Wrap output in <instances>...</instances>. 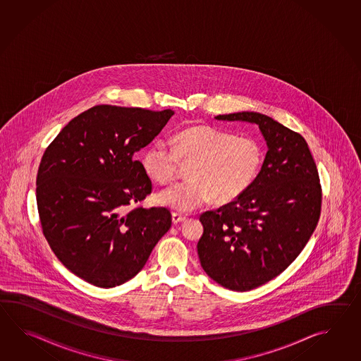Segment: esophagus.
<instances>
[{"label":"esophagus","mask_w":361,"mask_h":361,"mask_svg":"<svg viewBox=\"0 0 361 361\" xmlns=\"http://www.w3.org/2000/svg\"><path fill=\"white\" fill-rule=\"evenodd\" d=\"M185 219H187V218H185L184 215L178 214V213H173V214H171V221H173V223H174V224H178V223L184 222Z\"/></svg>","instance_id":"1"}]
</instances>
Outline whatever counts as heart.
<instances>
[{
  "mask_svg": "<svg viewBox=\"0 0 361 361\" xmlns=\"http://www.w3.org/2000/svg\"><path fill=\"white\" fill-rule=\"evenodd\" d=\"M174 147L157 139L142 154V168L159 184L176 178L180 161L192 162L190 179L157 193L161 207L191 213L210 200L228 204L243 196L261 170L263 152L259 143L249 137H236L207 125L178 131Z\"/></svg>",
  "mask_w": 361,
  "mask_h": 361,
  "instance_id": "heart-1",
  "label": "heart"
}]
</instances>
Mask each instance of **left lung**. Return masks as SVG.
<instances>
[{
  "mask_svg": "<svg viewBox=\"0 0 361 361\" xmlns=\"http://www.w3.org/2000/svg\"><path fill=\"white\" fill-rule=\"evenodd\" d=\"M215 118L257 123L269 148L243 196L200 216L201 267L223 288L247 292L279 276L303 250L320 218L322 185L298 133L258 112Z\"/></svg>",
  "mask_w": 361,
  "mask_h": 361,
  "instance_id": "obj_1",
  "label": "left lung"
}]
</instances>
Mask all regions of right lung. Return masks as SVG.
I'll list each match as a JSON object with an SVG mask.
<instances>
[{
    "label": "right lung",
    "mask_w": 361,
    "mask_h": 361,
    "mask_svg": "<svg viewBox=\"0 0 361 361\" xmlns=\"http://www.w3.org/2000/svg\"><path fill=\"white\" fill-rule=\"evenodd\" d=\"M173 115L95 106L71 120L42 156L36 180L42 232L58 259L89 284L126 283L169 231L168 209L129 207L152 190L135 154Z\"/></svg>",
    "instance_id": "add662e5"
}]
</instances>
